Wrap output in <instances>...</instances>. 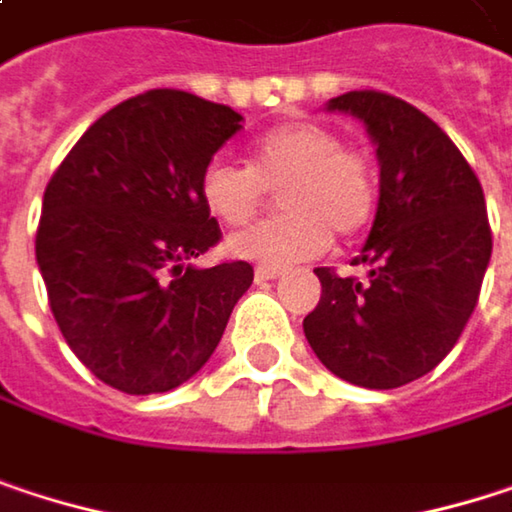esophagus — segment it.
<instances>
[{
	"label": "esophagus",
	"instance_id": "esophagus-1",
	"mask_svg": "<svg viewBox=\"0 0 512 512\" xmlns=\"http://www.w3.org/2000/svg\"><path fill=\"white\" fill-rule=\"evenodd\" d=\"M281 272L278 269H269V266H257L255 269V281L257 284H266V281H275Z\"/></svg>",
	"mask_w": 512,
	"mask_h": 512
}]
</instances>
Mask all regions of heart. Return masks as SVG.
Segmentation results:
<instances>
[{
    "mask_svg": "<svg viewBox=\"0 0 512 512\" xmlns=\"http://www.w3.org/2000/svg\"><path fill=\"white\" fill-rule=\"evenodd\" d=\"M281 216L257 222L228 240V252L269 269H287L323 255L332 231L353 237L376 210V177L358 151L341 145L323 124L299 121L263 133L249 151V165L210 162L198 177V195L222 225H246L278 189Z\"/></svg>",
    "mask_w": 512,
    "mask_h": 512,
    "instance_id": "b5f03b06",
    "label": "heart"
}]
</instances>
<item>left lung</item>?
<instances>
[{"label": "left lung", "instance_id": "obj_1", "mask_svg": "<svg viewBox=\"0 0 512 512\" xmlns=\"http://www.w3.org/2000/svg\"><path fill=\"white\" fill-rule=\"evenodd\" d=\"M367 127L379 159L376 219L353 266L367 278L314 269L323 293L302 320L317 358L361 388H400L454 350L477 305L492 234L477 174L424 112L382 91L326 103Z\"/></svg>", "mask_w": 512, "mask_h": 512}]
</instances>
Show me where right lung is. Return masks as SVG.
I'll return each mask as SVG.
<instances>
[{
    "label": "right lung",
    "mask_w": 512,
    "mask_h": 512,
    "mask_svg": "<svg viewBox=\"0 0 512 512\" xmlns=\"http://www.w3.org/2000/svg\"><path fill=\"white\" fill-rule=\"evenodd\" d=\"M240 127L231 106L154 88L97 118L47 183L35 257L52 317L124 394L192 379L252 287L246 260L192 266L222 237L198 177Z\"/></svg>",
    "instance_id": "1"
}]
</instances>
